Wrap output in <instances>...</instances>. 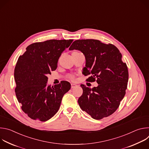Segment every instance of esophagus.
I'll return each instance as SVG.
<instances>
[{"label": "esophagus", "mask_w": 149, "mask_h": 149, "mask_svg": "<svg viewBox=\"0 0 149 149\" xmlns=\"http://www.w3.org/2000/svg\"><path fill=\"white\" fill-rule=\"evenodd\" d=\"M77 87V85L74 84H71V88H74Z\"/></svg>", "instance_id": "esophagus-1"}]
</instances>
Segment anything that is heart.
Instances as JSON below:
<instances>
[{
	"mask_svg": "<svg viewBox=\"0 0 149 149\" xmlns=\"http://www.w3.org/2000/svg\"><path fill=\"white\" fill-rule=\"evenodd\" d=\"M70 78L71 79H72V80H74L75 79V77L74 75H70Z\"/></svg>",
	"mask_w": 149,
	"mask_h": 149,
	"instance_id": "1",
	"label": "heart"
}]
</instances>
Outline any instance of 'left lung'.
Here are the masks:
<instances>
[{
	"label": "left lung",
	"mask_w": 149,
	"mask_h": 149,
	"mask_svg": "<svg viewBox=\"0 0 149 149\" xmlns=\"http://www.w3.org/2000/svg\"><path fill=\"white\" fill-rule=\"evenodd\" d=\"M69 49L84 54L86 63L83 74H91L87 81L96 80L98 84L93 88L81 85L83 93L78 100L79 107L95 120L111 115L125 94L129 80L128 68L121 54L114 45L96 39L76 40Z\"/></svg>",
	"instance_id": "1"
}]
</instances>
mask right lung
Listing matches in <instances>:
<instances>
[{
  "label": "right lung",
  "mask_w": 149,
  "mask_h": 149,
  "mask_svg": "<svg viewBox=\"0 0 149 149\" xmlns=\"http://www.w3.org/2000/svg\"><path fill=\"white\" fill-rule=\"evenodd\" d=\"M72 41L35 42L19 57L14 71L15 91L21 109L31 118L46 121L52 118L58 111L63 95L70 90L71 84L66 81L47 86V75L56 69L61 54Z\"/></svg>",
  "instance_id": "add662e5"
}]
</instances>
